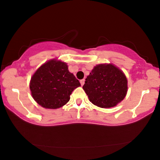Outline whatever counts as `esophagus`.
<instances>
[{"mask_svg":"<svg viewBox=\"0 0 160 160\" xmlns=\"http://www.w3.org/2000/svg\"><path fill=\"white\" fill-rule=\"evenodd\" d=\"M80 84H81V85H83L84 84H85V79L81 80L80 81Z\"/></svg>","mask_w":160,"mask_h":160,"instance_id":"34e87169","label":"esophagus"}]
</instances>
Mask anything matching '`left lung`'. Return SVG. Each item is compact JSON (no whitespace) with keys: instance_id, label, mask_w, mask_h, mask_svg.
<instances>
[{"instance_id":"8db88e82","label":"left lung","mask_w":160,"mask_h":160,"mask_svg":"<svg viewBox=\"0 0 160 160\" xmlns=\"http://www.w3.org/2000/svg\"><path fill=\"white\" fill-rule=\"evenodd\" d=\"M123 72L112 64L97 65L85 79L82 88L93 104L101 108L115 107L128 90Z\"/></svg>"}]
</instances>
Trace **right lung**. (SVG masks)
Returning <instances> with one entry per match:
<instances>
[{"instance_id": "add662e5", "label": "right lung", "mask_w": 160, "mask_h": 160, "mask_svg": "<svg viewBox=\"0 0 160 160\" xmlns=\"http://www.w3.org/2000/svg\"><path fill=\"white\" fill-rule=\"evenodd\" d=\"M80 86L79 80L68 70L64 62L51 60L43 64L31 78L34 99L47 109H58L70 100V95Z\"/></svg>"}]
</instances>
